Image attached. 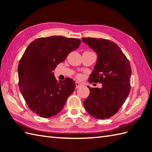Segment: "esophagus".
Wrapping results in <instances>:
<instances>
[{
	"instance_id": "34e87169",
	"label": "esophagus",
	"mask_w": 152,
	"mask_h": 152,
	"mask_svg": "<svg viewBox=\"0 0 152 152\" xmlns=\"http://www.w3.org/2000/svg\"><path fill=\"white\" fill-rule=\"evenodd\" d=\"M81 86H83V83L78 82H76V88H78Z\"/></svg>"
}]
</instances>
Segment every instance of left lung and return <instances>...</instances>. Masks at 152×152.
<instances>
[{"label":"left lung","instance_id":"left-lung-1","mask_svg":"<svg viewBox=\"0 0 152 152\" xmlns=\"http://www.w3.org/2000/svg\"><path fill=\"white\" fill-rule=\"evenodd\" d=\"M97 55L90 74V83H101L102 88H89L83 106L90 115L99 119H108L118 112L129 94L131 67L129 61L117 44L102 38H83Z\"/></svg>","mask_w":152,"mask_h":152}]
</instances>
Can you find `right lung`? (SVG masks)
I'll return each mask as SVG.
<instances>
[{
    "mask_svg": "<svg viewBox=\"0 0 152 152\" xmlns=\"http://www.w3.org/2000/svg\"><path fill=\"white\" fill-rule=\"evenodd\" d=\"M80 43L77 38L60 36L40 38L23 55L18 69L19 90L28 108L42 118L57 115L74 91L72 79L57 82L53 71Z\"/></svg>",
    "mask_w": 152,
    "mask_h": 152,
    "instance_id": "right-lung-1",
    "label": "right lung"
}]
</instances>
